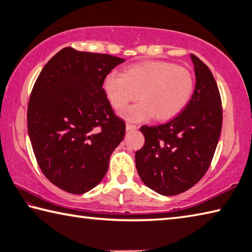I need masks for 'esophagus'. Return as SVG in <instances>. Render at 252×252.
<instances>
[{"label":"esophagus","instance_id":"obj_1","mask_svg":"<svg viewBox=\"0 0 252 252\" xmlns=\"http://www.w3.org/2000/svg\"><path fill=\"white\" fill-rule=\"evenodd\" d=\"M126 131L135 130V129H136V126L132 125V123H126Z\"/></svg>","mask_w":252,"mask_h":252}]
</instances>
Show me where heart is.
Returning a JSON list of instances; mask_svg holds the SVG:
<instances>
[{
	"instance_id": "1",
	"label": "heart",
	"mask_w": 252,
	"mask_h": 252,
	"mask_svg": "<svg viewBox=\"0 0 252 252\" xmlns=\"http://www.w3.org/2000/svg\"><path fill=\"white\" fill-rule=\"evenodd\" d=\"M110 103L122 109L138 97L141 101L121 112L131 122L155 116L163 121L178 116L192 96L194 80L189 70L173 63L146 61L126 67L123 74L110 72L102 83Z\"/></svg>"
}]
</instances>
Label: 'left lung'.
I'll list each match as a JSON object with an SVG mask.
<instances>
[{
    "mask_svg": "<svg viewBox=\"0 0 252 252\" xmlns=\"http://www.w3.org/2000/svg\"><path fill=\"white\" fill-rule=\"evenodd\" d=\"M190 57L195 88L189 103L167 123L140 127L146 142L135 152V167L144 185L162 195L185 192L204 176L222 126L216 80L201 60Z\"/></svg>",
    "mask_w": 252,
    "mask_h": 252,
    "instance_id": "left-lung-1",
    "label": "left lung"
}]
</instances>
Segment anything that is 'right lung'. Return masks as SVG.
Here are the masks:
<instances>
[{
  "label": "right lung",
  "mask_w": 252,
  "mask_h": 252,
  "mask_svg": "<svg viewBox=\"0 0 252 252\" xmlns=\"http://www.w3.org/2000/svg\"><path fill=\"white\" fill-rule=\"evenodd\" d=\"M125 62L109 54L64 48L46 63L29 101L28 130L42 172L66 192L96 187L126 134L102 88Z\"/></svg>",
  "instance_id": "right-lung-1"
}]
</instances>
